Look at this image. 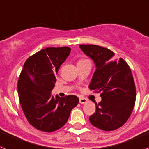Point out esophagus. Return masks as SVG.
Returning a JSON list of instances; mask_svg holds the SVG:
<instances>
[{"mask_svg": "<svg viewBox=\"0 0 149 149\" xmlns=\"http://www.w3.org/2000/svg\"><path fill=\"white\" fill-rule=\"evenodd\" d=\"M79 103H82V104H85V103H87V100L82 97H79Z\"/></svg>", "mask_w": 149, "mask_h": 149, "instance_id": "esophagus-1", "label": "esophagus"}]
</instances>
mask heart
Returning <instances> with one entry per match:
<instances>
[{
  "label": "heart",
  "instance_id": "b5f03b06",
  "mask_svg": "<svg viewBox=\"0 0 149 149\" xmlns=\"http://www.w3.org/2000/svg\"><path fill=\"white\" fill-rule=\"evenodd\" d=\"M85 61V60H80V61Z\"/></svg>",
  "mask_w": 149,
  "mask_h": 149
}]
</instances>
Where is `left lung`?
Returning a JSON list of instances; mask_svg holds the SVG:
<instances>
[{
  "mask_svg": "<svg viewBox=\"0 0 149 149\" xmlns=\"http://www.w3.org/2000/svg\"><path fill=\"white\" fill-rule=\"evenodd\" d=\"M80 49L96 66L89 88L100 93L96 112L89 117L97 128L111 131L121 127L130 116L135 105L136 88L128 64L115 53L97 45H80Z\"/></svg>",
  "mask_w": 149,
  "mask_h": 149,
  "instance_id": "left-lung-1",
  "label": "left lung"
}]
</instances>
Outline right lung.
Returning <instances> with one entry per match:
<instances>
[{"label": "right lung", "mask_w": 149, "mask_h": 149, "mask_svg": "<svg viewBox=\"0 0 149 149\" xmlns=\"http://www.w3.org/2000/svg\"><path fill=\"white\" fill-rule=\"evenodd\" d=\"M70 51L69 47L40 50L27 59L19 76L21 107L28 122L41 131L49 133L62 127L79 103L75 95L55 97L51 94L56 82L55 74Z\"/></svg>", "instance_id": "right-lung-1"}]
</instances>
